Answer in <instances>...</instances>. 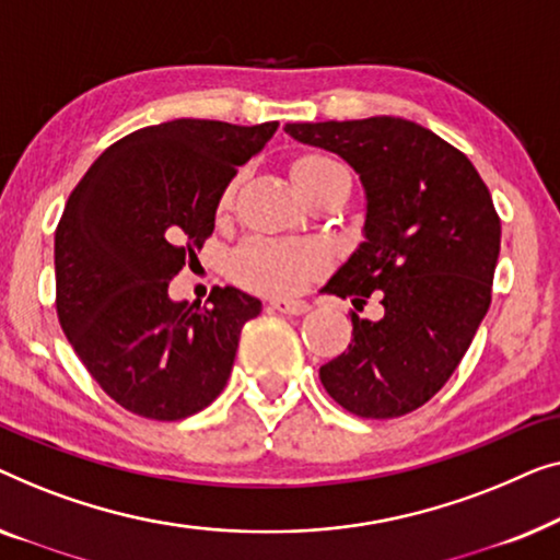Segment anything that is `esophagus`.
<instances>
[{
	"instance_id": "esophagus-1",
	"label": "esophagus",
	"mask_w": 560,
	"mask_h": 560,
	"mask_svg": "<svg viewBox=\"0 0 560 560\" xmlns=\"http://www.w3.org/2000/svg\"><path fill=\"white\" fill-rule=\"evenodd\" d=\"M271 310L289 314V317H302V314L310 312V304L302 302V299H271Z\"/></svg>"
}]
</instances>
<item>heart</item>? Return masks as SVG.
Masks as SVG:
<instances>
[{"mask_svg":"<svg viewBox=\"0 0 560 560\" xmlns=\"http://www.w3.org/2000/svg\"><path fill=\"white\" fill-rule=\"evenodd\" d=\"M291 179L299 195L317 190L332 183H350V172L340 160L325 152L299 154L291 162ZM235 183L220 192L218 212L223 215L233 208ZM327 266L325 248L312 241H279V238H254L243 241L231 258L233 279L248 291L266 296H291L304 289L306 281L319 277Z\"/></svg>","mask_w":560,"mask_h":560,"instance_id":"heart-1","label":"heart"}]
</instances>
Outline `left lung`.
I'll return each mask as SVG.
<instances>
[{
    "mask_svg": "<svg viewBox=\"0 0 560 560\" xmlns=\"http://www.w3.org/2000/svg\"><path fill=\"white\" fill-rule=\"evenodd\" d=\"M304 144L340 154L368 195L365 241L322 291L368 299L381 319L352 312V342L319 368L325 390L360 419L421 408L459 365L492 302L500 215L475 164L423 126L373 116L287 124Z\"/></svg>",
    "mask_w": 560,
    "mask_h": 560,
    "instance_id": "8db88e82",
    "label": "left lung"
}]
</instances>
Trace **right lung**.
Returning <instances> with one entry per match:
<instances>
[{
    "label": "right lung",
    "instance_id": "right-lung-1",
    "mask_svg": "<svg viewBox=\"0 0 560 560\" xmlns=\"http://www.w3.org/2000/svg\"><path fill=\"white\" fill-rule=\"evenodd\" d=\"M279 121L175 119L126 133L91 164L55 228V310L93 381L126 411L179 421L231 377L261 302L215 287L208 306L170 281L215 228L220 192Z\"/></svg>",
    "mask_w": 560,
    "mask_h": 560
}]
</instances>
